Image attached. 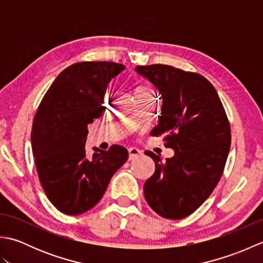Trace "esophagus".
<instances>
[{
    "instance_id": "obj_1",
    "label": "esophagus",
    "mask_w": 263,
    "mask_h": 263,
    "mask_svg": "<svg viewBox=\"0 0 263 263\" xmlns=\"http://www.w3.org/2000/svg\"><path fill=\"white\" fill-rule=\"evenodd\" d=\"M141 156V152L137 148H130L128 149V160H133Z\"/></svg>"
}]
</instances>
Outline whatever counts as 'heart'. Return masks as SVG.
<instances>
[{"label": "heart", "mask_w": 263, "mask_h": 263, "mask_svg": "<svg viewBox=\"0 0 263 263\" xmlns=\"http://www.w3.org/2000/svg\"><path fill=\"white\" fill-rule=\"evenodd\" d=\"M146 92H152V91H150L149 89L146 87H138L136 89V95L137 93H146Z\"/></svg>", "instance_id": "1"}]
</instances>
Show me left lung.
I'll list each match as a JSON object with an SVG mask.
<instances>
[{
  "instance_id": "1",
  "label": "left lung",
  "mask_w": 263,
  "mask_h": 263,
  "mask_svg": "<svg viewBox=\"0 0 263 263\" xmlns=\"http://www.w3.org/2000/svg\"><path fill=\"white\" fill-rule=\"evenodd\" d=\"M136 71L159 91L161 110L150 135L165 136L172 158L146 155L156 170L143 185L150 208L167 219H182L214 191L231 148V125L215 87L203 76L172 65H138Z\"/></svg>"
}]
</instances>
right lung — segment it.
Returning <instances> with one entry per match:
<instances>
[{
    "label": "right lung",
    "instance_id": "1",
    "mask_svg": "<svg viewBox=\"0 0 263 263\" xmlns=\"http://www.w3.org/2000/svg\"><path fill=\"white\" fill-rule=\"evenodd\" d=\"M125 69L107 61L79 62L58 76L39 104L31 128V148L39 181L61 212L80 215L91 209L111 176L127 160V150L113 144L86 157L88 124L105 109L109 81Z\"/></svg>",
    "mask_w": 263,
    "mask_h": 263
}]
</instances>
